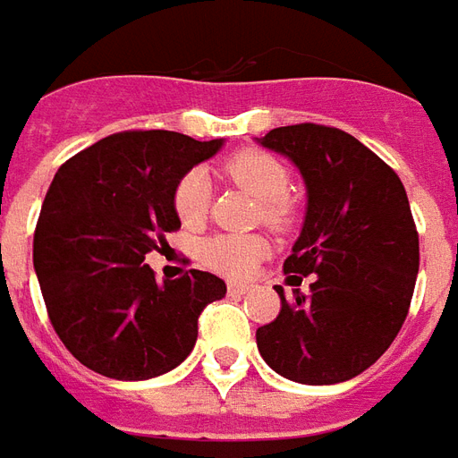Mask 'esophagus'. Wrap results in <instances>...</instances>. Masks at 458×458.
Masks as SVG:
<instances>
[{
	"label": "esophagus",
	"instance_id": "34e87169",
	"mask_svg": "<svg viewBox=\"0 0 458 458\" xmlns=\"http://www.w3.org/2000/svg\"><path fill=\"white\" fill-rule=\"evenodd\" d=\"M248 289H250L248 284H238V282H230L228 294H230V297H240V294H245Z\"/></svg>",
	"mask_w": 458,
	"mask_h": 458
}]
</instances>
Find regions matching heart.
<instances>
[{"label":"heart","mask_w":458,"mask_h":458,"mask_svg":"<svg viewBox=\"0 0 458 458\" xmlns=\"http://www.w3.org/2000/svg\"><path fill=\"white\" fill-rule=\"evenodd\" d=\"M220 174L235 186L245 189L259 200V216L269 228H284L292 220L287 166L267 151L242 149L220 164ZM210 203L208 181L199 171L183 174L174 189V210L186 228H196L206 220ZM265 255V242L255 235L223 233L200 245V262L223 277H248Z\"/></svg>","instance_id":"1"}]
</instances>
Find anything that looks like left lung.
Masks as SVG:
<instances>
[{"instance_id": "obj_1", "label": "left lung", "mask_w": 458, "mask_h": 458, "mask_svg": "<svg viewBox=\"0 0 458 458\" xmlns=\"http://www.w3.org/2000/svg\"><path fill=\"white\" fill-rule=\"evenodd\" d=\"M262 147L307 181V218L284 259L287 282L314 275L258 328L259 355L294 383L351 380L403 328L420 269V235L400 176L348 131L301 122L267 131Z\"/></svg>"}]
</instances>
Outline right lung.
Returning a JSON list of instances; mask_svg holds the SVG:
<instances>
[{
  "instance_id": "obj_1",
  "label": "right lung",
  "mask_w": 458,
  "mask_h": 458,
  "mask_svg": "<svg viewBox=\"0 0 458 458\" xmlns=\"http://www.w3.org/2000/svg\"><path fill=\"white\" fill-rule=\"evenodd\" d=\"M223 140L166 130L110 134L55 171L34 230L46 311L71 353L114 380H147L191 353L199 317L225 282L191 269L157 282L144 255L181 228L179 179Z\"/></svg>"
}]
</instances>
